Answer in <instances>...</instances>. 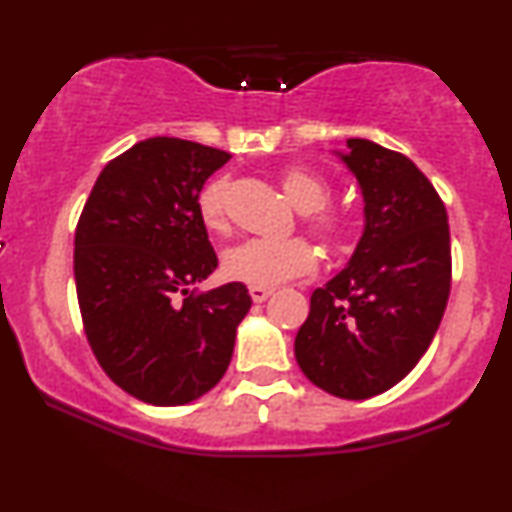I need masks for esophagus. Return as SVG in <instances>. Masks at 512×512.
Returning <instances> with one entry per match:
<instances>
[{"mask_svg":"<svg viewBox=\"0 0 512 512\" xmlns=\"http://www.w3.org/2000/svg\"><path fill=\"white\" fill-rule=\"evenodd\" d=\"M272 293H274L272 286H250V296H252V301H255V303L267 301Z\"/></svg>","mask_w":512,"mask_h":512,"instance_id":"1","label":"esophagus"}]
</instances>
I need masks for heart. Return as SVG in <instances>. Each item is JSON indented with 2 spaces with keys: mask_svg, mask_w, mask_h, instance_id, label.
<instances>
[{
  "mask_svg": "<svg viewBox=\"0 0 512 512\" xmlns=\"http://www.w3.org/2000/svg\"><path fill=\"white\" fill-rule=\"evenodd\" d=\"M281 187L289 199L303 211L305 226L322 243L339 248L351 236V219L342 209L330 207L334 197L332 182L313 168L293 166L281 170ZM228 190L231 180L226 175L209 180L197 199L199 219L214 233L228 231ZM317 250L308 238H250L223 252L221 272L231 281L250 286H276L281 281L296 279L315 272Z\"/></svg>",
  "mask_w": 512,
  "mask_h": 512,
  "instance_id": "obj_1",
  "label": "heart"
}]
</instances>
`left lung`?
Returning a JSON list of instances; mask_svg holds the SVG:
<instances>
[{"label": "left lung", "mask_w": 512, "mask_h": 512, "mask_svg": "<svg viewBox=\"0 0 512 512\" xmlns=\"http://www.w3.org/2000/svg\"><path fill=\"white\" fill-rule=\"evenodd\" d=\"M346 144L366 231L349 267L310 296L296 361L330 395L368 399L395 387L436 337L452 284L450 226L414 161L368 139Z\"/></svg>", "instance_id": "8db88e82"}]
</instances>
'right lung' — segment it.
I'll return each instance as SVG.
<instances>
[{
  "label": "right lung",
  "mask_w": 512,
  "mask_h": 512,
  "mask_svg": "<svg viewBox=\"0 0 512 512\" xmlns=\"http://www.w3.org/2000/svg\"><path fill=\"white\" fill-rule=\"evenodd\" d=\"M228 158L175 137L134 144L101 170L76 223L88 346L105 375L146 404H187L219 383L252 305L240 281L190 291L219 264L197 199Z\"/></svg>",
  "instance_id": "right-lung-1"
}]
</instances>
